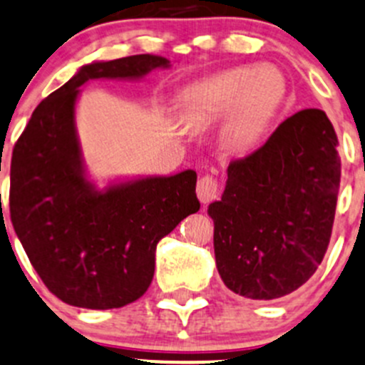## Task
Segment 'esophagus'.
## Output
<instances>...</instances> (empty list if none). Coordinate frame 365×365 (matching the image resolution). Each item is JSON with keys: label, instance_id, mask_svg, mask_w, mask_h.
<instances>
[{"label": "esophagus", "instance_id": "esophagus-1", "mask_svg": "<svg viewBox=\"0 0 365 365\" xmlns=\"http://www.w3.org/2000/svg\"><path fill=\"white\" fill-rule=\"evenodd\" d=\"M197 197L199 201L208 205V202L217 201L220 197V183L212 175H205L197 182Z\"/></svg>", "mask_w": 365, "mask_h": 365}]
</instances>
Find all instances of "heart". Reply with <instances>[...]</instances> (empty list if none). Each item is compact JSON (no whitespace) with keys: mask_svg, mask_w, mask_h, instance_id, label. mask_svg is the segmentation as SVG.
Listing matches in <instances>:
<instances>
[{"mask_svg":"<svg viewBox=\"0 0 365 365\" xmlns=\"http://www.w3.org/2000/svg\"><path fill=\"white\" fill-rule=\"evenodd\" d=\"M283 91V78L274 68H234L183 92V117L192 125H206L232 110L225 131L227 145L234 152H250L278 108Z\"/></svg>","mask_w":365,"mask_h":365,"instance_id":"obj_1","label":"heart"}]
</instances>
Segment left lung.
<instances>
[{
	"instance_id": "8db88e82",
	"label": "left lung",
	"mask_w": 365,
	"mask_h": 365,
	"mask_svg": "<svg viewBox=\"0 0 365 365\" xmlns=\"http://www.w3.org/2000/svg\"><path fill=\"white\" fill-rule=\"evenodd\" d=\"M339 182L334 125L318 108L294 113L231 160L222 199L208 208L225 287L269 301L304 285L327 252Z\"/></svg>"
}]
</instances>
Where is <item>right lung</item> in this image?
I'll list each match as a JSON object with an SVG mask.
<instances>
[{
    "mask_svg": "<svg viewBox=\"0 0 365 365\" xmlns=\"http://www.w3.org/2000/svg\"><path fill=\"white\" fill-rule=\"evenodd\" d=\"M168 66L150 53L87 64L34 108L15 143L11 224L41 282L66 304L112 309L140 299L152 283L159 240L201 206L192 170L106 192L83 178L73 122L78 87Z\"/></svg>",
    "mask_w": 365,
    "mask_h": 365,
    "instance_id": "add662e5",
    "label": "right lung"
}]
</instances>
